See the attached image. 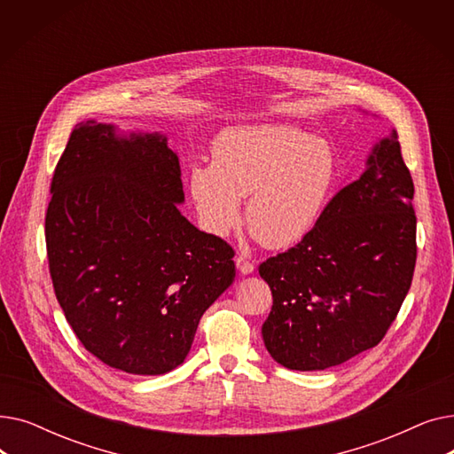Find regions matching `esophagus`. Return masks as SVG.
<instances>
[{
  "label": "esophagus",
  "mask_w": 454,
  "mask_h": 454,
  "mask_svg": "<svg viewBox=\"0 0 454 454\" xmlns=\"http://www.w3.org/2000/svg\"><path fill=\"white\" fill-rule=\"evenodd\" d=\"M235 265H237V270H239L243 276H248V274L254 272V265L250 263V261H247L245 257H241V255L235 257Z\"/></svg>",
  "instance_id": "obj_1"
}]
</instances>
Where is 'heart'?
Returning a JSON list of instances; mask_svg holds the SVG:
<instances>
[{"label":"heart","instance_id":"heart-1","mask_svg":"<svg viewBox=\"0 0 454 454\" xmlns=\"http://www.w3.org/2000/svg\"><path fill=\"white\" fill-rule=\"evenodd\" d=\"M339 165L324 139L281 125H241L211 143V163L189 169V195L200 226L226 237L245 221L269 250H289L315 230Z\"/></svg>","mask_w":454,"mask_h":454}]
</instances>
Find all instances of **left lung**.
<instances>
[{"label":"left lung","instance_id":"1","mask_svg":"<svg viewBox=\"0 0 454 454\" xmlns=\"http://www.w3.org/2000/svg\"><path fill=\"white\" fill-rule=\"evenodd\" d=\"M412 197V176L390 130L373 143L361 178L325 206L315 230L259 265L274 298L261 335L278 364L325 370L385 337L416 265Z\"/></svg>","mask_w":454,"mask_h":454}]
</instances>
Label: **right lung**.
<instances>
[{
  "label": "right lung",
  "instance_id": "obj_1",
  "mask_svg": "<svg viewBox=\"0 0 454 454\" xmlns=\"http://www.w3.org/2000/svg\"><path fill=\"white\" fill-rule=\"evenodd\" d=\"M184 200L165 134L95 119L71 132L51 182L47 257L71 329L115 370L180 366L206 309L233 283L231 247L191 224Z\"/></svg>",
  "mask_w": 454,
  "mask_h": 454
}]
</instances>
